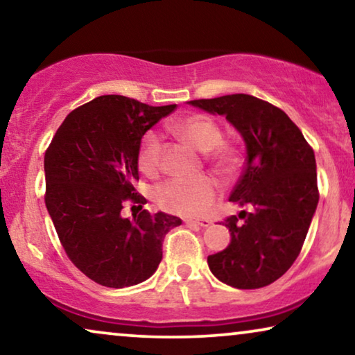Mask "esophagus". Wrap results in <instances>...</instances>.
<instances>
[{"label": "esophagus", "instance_id": "obj_1", "mask_svg": "<svg viewBox=\"0 0 355 355\" xmlns=\"http://www.w3.org/2000/svg\"><path fill=\"white\" fill-rule=\"evenodd\" d=\"M186 225L191 227H208L211 225V221L210 220H187Z\"/></svg>", "mask_w": 355, "mask_h": 355}]
</instances>
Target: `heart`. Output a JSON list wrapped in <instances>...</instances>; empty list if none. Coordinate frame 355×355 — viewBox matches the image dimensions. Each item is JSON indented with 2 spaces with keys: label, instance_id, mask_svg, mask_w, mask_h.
<instances>
[{
  "label": "heart",
  "instance_id": "1",
  "mask_svg": "<svg viewBox=\"0 0 355 355\" xmlns=\"http://www.w3.org/2000/svg\"><path fill=\"white\" fill-rule=\"evenodd\" d=\"M173 132L200 152L225 178H234L239 171L241 157L232 145L223 142L221 128L205 114H189L171 125ZM162 139L157 132H147L140 142L137 164L144 174L153 176L159 169ZM220 186L215 179L202 174L196 178H173L155 189V202L162 210L184 216L202 215L215 205Z\"/></svg>",
  "mask_w": 355,
  "mask_h": 355
}]
</instances>
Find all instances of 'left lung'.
<instances>
[{"label":"left lung","mask_w":355,"mask_h":355,"mask_svg":"<svg viewBox=\"0 0 355 355\" xmlns=\"http://www.w3.org/2000/svg\"><path fill=\"white\" fill-rule=\"evenodd\" d=\"M189 103L226 116L247 148L245 168L230 200L249 210L226 218L231 242L208 257V266L237 289L275 283L299 257L317 210L313 150L283 110L257 96L234 94Z\"/></svg>","instance_id":"1"}]
</instances>
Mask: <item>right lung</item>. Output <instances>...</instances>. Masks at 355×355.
Wrapping results in <instances>:
<instances>
[{
  "label": "right lung",
  "mask_w": 355,
  "mask_h": 355,
  "mask_svg": "<svg viewBox=\"0 0 355 355\" xmlns=\"http://www.w3.org/2000/svg\"><path fill=\"white\" fill-rule=\"evenodd\" d=\"M176 105L101 95L67 114L45 152V205L69 260L95 283L128 288L148 279L178 216L142 207L137 155L144 134ZM130 202L140 212L124 218Z\"/></svg>",
  "instance_id": "right-lung-1"
}]
</instances>
